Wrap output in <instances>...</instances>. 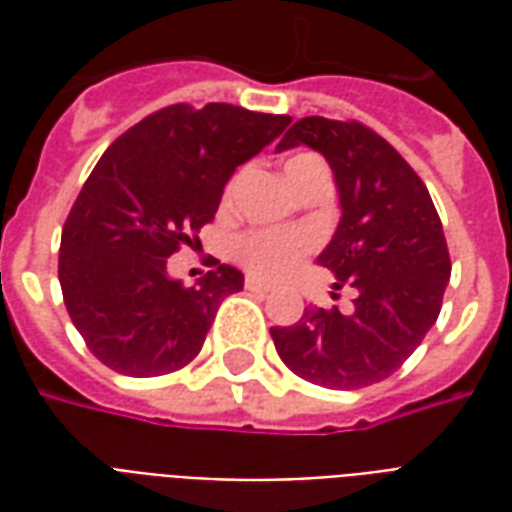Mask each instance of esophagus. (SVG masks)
<instances>
[{"label":"esophagus","mask_w":512,"mask_h":512,"mask_svg":"<svg viewBox=\"0 0 512 512\" xmlns=\"http://www.w3.org/2000/svg\"><path fill=\"white\" fill-rule=\"evenodd\" d=\"M244 285H246V290H252V293H260V296L274 290V285H268V282H260V279H255V277H246Z\"/></svg>","instance_id":"34e87169"}]
</instances>
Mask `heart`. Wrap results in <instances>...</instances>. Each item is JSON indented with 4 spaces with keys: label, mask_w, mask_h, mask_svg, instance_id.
<instances>
[{
    "label": "heart",
    "mask_w": 512,
    "mask_h": 512,
    "mask_svg": "<svg viewBox=\"0 0 512 512\" xmlns=\"http://www.w3.org/2000/svg\"><path fill=\"white\" fill-rule=\"evenodd\" d=\"M321 169H326V164L315 153H296L285 164V172L296 189ZM315 244L318 238L312 230H246L233 241V257L252 277L279 279L288 277L315 249Z\"/></svg>",
    "instance_id": "1"
}]
</instances>
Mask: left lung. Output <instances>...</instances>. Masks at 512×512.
<instances>
[{"label": "left lung", "instance_id": "8db88e82", "mask_svg": "<svg viewBox=\"0 0 512 512\" xmlns=\"http://www.w3.org/2000/svg\"><path fill=\"white\" fill-rule=\"evenodd\" d=\"M307 145L323 153L337 180L343 219L318 257L354 288V310H304L274 326L279 359L326 389H362L395 373L441 312L450 252L425 183L395 147L356 120L301 117L277 150ZM337 296V293H334Z\"/></svg>", "mask_w": 512, "mask_h": 512}]
</instances>
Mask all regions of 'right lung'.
<instances>
[{
  "label": "right lung",
  "instance_id": "add662e5",
  "mask_svg": "<svg viewBox=\"0 0 512 512\" xmlns=\"http://www.w3.org/2000/svg\"><path fill=\"white\" fill-rule=\"evenodd\" d=\"M288 115L172 104L117 136L65 219L60 285L90 354L153 378L200 354L216 310L244 274L213 260L197 285L167 277V257L213 222L224 183L285 131Z\"/></svg>",
  "mask_w": 512,
  "mask_h": 512
}]
</instances>
